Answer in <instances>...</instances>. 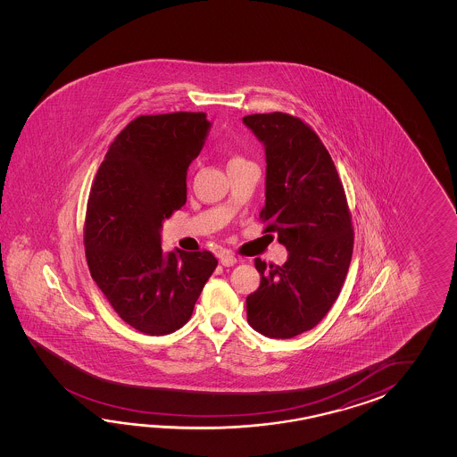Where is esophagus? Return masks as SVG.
Listing matches in <instances>:
<instances>
[{
	"label": "esophagus",
	"instance_id": "34e87169",
	"mask_svg": "<svg viewBox=\"0 0 457 457\" xmlns=\"http://www.w3.org/2000/svg\"><path fill=\"white\" fill-rule=\"evenodd\" d=\"M237 258L233 256L232 253H224L222 256H220V262L224 264L225 268H230V266H233V264H237Z\"/></svg>",
	"mask_w": 457,
	"mask_h": 457
}]
</instances>
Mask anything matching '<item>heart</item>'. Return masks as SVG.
Wrapping results in <instances>:
<instances>
[{"label":"heart","mask_w":457,"mask_h":457,"mask_svg":"<svg viewBox=\"0 0 457 457\" xmlns=\"http://www.w3.org/2000/svg\"><path fill=\"white\" fill-rule=\"evenodd\" d=\"M235 160H242V158H233L232 162H235Z\"/></svg>","instance_id":"1"}]
</instances>
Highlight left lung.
<instances>
[{
	"label": "left lung",
	"mask_w": 457,
	"mask_h": 457,
	"mask_svg": "<svg viewBox=\"0 0 457 457\" xmlns=\"http://www.w3.org/2000/svg\"><path fill=\"white\" fill-rule=\"evenodd\" d=\"M266 155L264 232L278 233L287 262L254 266L260 287L246 297L253 330L294 338L330 311L348 274L353 228L346 195L328 150L297 117L271 112L243 117Z\"/></svg>",
	"instance_id": "1"
}]
</instances>
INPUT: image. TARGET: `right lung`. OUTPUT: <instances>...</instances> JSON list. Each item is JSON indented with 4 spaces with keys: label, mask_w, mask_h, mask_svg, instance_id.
I'll use <instances>...</instances> for the list:
<instances>
[{
    "label": "right lung",
    "mask_w": 457,
    "mask_h": 457,
    "mask_svg": "<svg viewBox=\"0 0 457 457\" xmlns=\"http://www.w3.org/2000/svg\"><path fill=\"white\" fill-rule=\"evenodd\" d=\"M211 126L204 112L137 117L109 146L91 186V278L117 315L146 335L181 328L217 266L205 250L162 248L163 222L185 205L187 168Z\"/></svg>",
    "instance_id": "1"
}]
</instances>
